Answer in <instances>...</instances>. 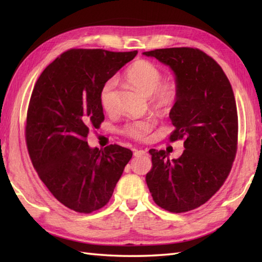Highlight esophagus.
Masks as SVG:
<instances>
[{"instance_id":"34e87169","label":"esophagus","mask_w":262,"mask_h":262,"mask_svg":"<svg viewBox=\"0 0 262 262\" xmlns=\"http://www.w3.org/2000/svg\"><path fill=\"white\" fill-rule=\"evenodd\" d=\"M134 155L137 158L138 157H145V155H147V152L144 151V149H135Z\"/></svg>"}]
</instances>
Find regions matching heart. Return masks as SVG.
<instances>
[{"mask_svg": "<svg viewBox=\"0 0 262 262\" xmlns=\"http://www.w3.org/2000/svg\"><path fill=\"white\" fill-rule=\"evenodd\" d=\"M125 77L127 82L138 89L149 99V104L159 115H169L180 98V83L173 77L163 80V72L158 65L149 60H137L127 69ZM115 80L104 83L100 91V103L105 111L115 107ZM157 124L155 116H147L132 120L122 128V134L136 141H146Z\"/></svg>", "mask_w": 262, "mask_h": 262, "instance_id": "b5f03b06", "label": "heart"}]
</instances>
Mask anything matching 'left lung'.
I'll list each match as a JSON object with an SVG mask.
<instances>
[{"instance_id": "left-lung-1", "label": "left lung", "mask_w": 262, "mask_h": 262, "mask_svg": "<svg viewBox=\"0 0 262 262\" xmlns=\"http://www.w3.org/2000/svg\"><path fill=\"white\" fill-rule=\"evenodd\" d=\"M144 55L169 65L180 83L179 101L170 113L176 127L170 142L185 141L177 160L149 149L153 168L146 183L161 208L186 213L208 202L230 174L237 151L234 93L219 63L198 48L154 49Z\"/></svg>"}]
</instances>
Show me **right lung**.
Wrapping results in <instances>:
<instances>
[{
  "mask_svg": "<svg viewBox=\"0 0 262 262\" xmlns=\"http://www.w3.org/2000/svg\"><path fill=\"white\" fill-rule=\"evenodd\" d=\"M133 52L73 48L38 77L28 105L25 135L33 168L60 204L90 214L108 204L130 149L114 144L99 149L86 137L104 120L100 91Z\"/></svg>",
  "mask_w": 262,
  "mask_h": 262,
  "instance_id": "right-lung-1",
  "label": "right lung"
}]
</instances>
